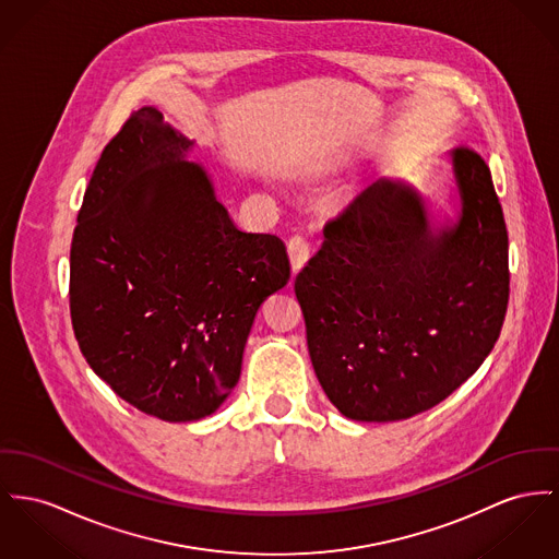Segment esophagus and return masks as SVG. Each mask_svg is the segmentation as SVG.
<instances>
[{
	"mask_svg": "<svg viewBox=\"0 0 559 559\" xmlns=\"http://www.w3.org/2000/svg\"><path fill=\"white\" fill-rule=\"evenodd\" d=\"M288 259H290L293 273H295V275H297L298 271L309 261V246H307V241H305L302 237L295 235V237L288 241Z\"/></svg>",
	"mask_w": 559,
	"mask_h": 559,
	"instance_id": "1",
	"label": "esophagus"
}]
</instances>
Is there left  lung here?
Returning <instances> with one entry per match:
<instances>
[{
	"label": "left lung",
	"mask_w": 559,
	"mask_h": 559,
	"mask_svg": "<svg viewBox=\"0 0 559 559\" xmlns=\"http://www.w3.org/2000/svg\"><path fill=\"white\" fill-rule=\"evenodd\" d=\"M460 221L430 230L411 188L377 180L324 226L297 275L320 385L358 421L432 409L484 365L509 305V235L477 150L451 152Z\"/></svg>",
	"instance_id": "left-lung-1"
}]
</instances>
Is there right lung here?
Returning a JSON list of instances; mask_svg holds the SVG:
<instances>
[{"mask_svg":"<svg viewBox=\"0 0 559 559\" xmlns=\"http://www.w3.org/2000/svg\"><path fill=\"white\" fill-rule=\"evenodd\" d=\"M190 142L154 108L102 152L70 252V313L88 367L135 409L194 421L239 381L262 302L290 280L275 235L243 233Z\"/></svg>","mask_w":559,"mask_h":559,"instance_id":"right-lung-1","label":"right lung"}]
</instances>
